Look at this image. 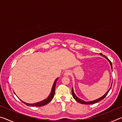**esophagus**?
<instances>
[{
	"label": "esophagus",
	"mask_w": 122,
	"mask_h": 122,
	"mask_svg": "<svg viewBox=\"0 0 122 122\" xmlns=\"http://www.w3.org/2000/svg\"><path fill=\"white\" fill-rule=\"evenodd\" d=\"M71 71H65V73H64V75H65V76H68L71 75Z\"/></svg>",
	"instance_id": "1"
}]
</instances>
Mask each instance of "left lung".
<instances>
[{"instance_id": "1", "label": "left lung", "mask_w": 122, "mask_h": 122, "mask_svg": "<svg viewBox=\"0 0 122 122\" xmlns=\"http://www.w3.org/2000/svg\"><path fill=\"white\" fill-rule=\"evenodd\" d=\"M100 55H101V56H103V57H104L105 58L108 60V61L109 62V63H110V64L111 69H112V63H111V62L110 60H109L108 58H107V56H105V55H103L102 53H100ZM111 88V86L110 88V89H109L108 90V92H106V93L103 96L99 98H98V99H97V100H94V101H90V102H86V101L82 100H81V99H80V98H78L76 96V95L75 94V93H74L73 88H72L71 92H72V95H73V98H74V99H75V100L76 101H77V102H78V103H81V104H94V103H97V102H99V101L102 100L103 99H104L105 97H106V96L107 95V94H108V92H109V91H110Z\"/></svg>"}]
</instances>
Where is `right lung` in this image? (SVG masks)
<instances>
[{
  "label": "right lung",
  "instance_id": "add662e5",
  "mask_svg": "<svg viewBox=\"0 0 122 122\" xmlns=\"http://www.w3.org/2000/svg\"><path fill=\"white\" fill-rule=\"evenodd\" d=\"M58 78H57L55 80V81H54V83H53L52 88H51V94H49V95L48 96V97L45 99V100H43L42 101H41V102H37V103H33V104H30V103H27L26 102H24V101H22L21 100V101L24 103V104H25L27 106H31V107H33V106L41 107V106H45V105H46L47 104H48V103L49 102H50V101L51 100H52L53 98L54 97V96L55 90V86H56V82L57 81V80H58Z\"/></svg>",
  "mask_w": 122,
  "mask_h": 122
}]
</instances>
